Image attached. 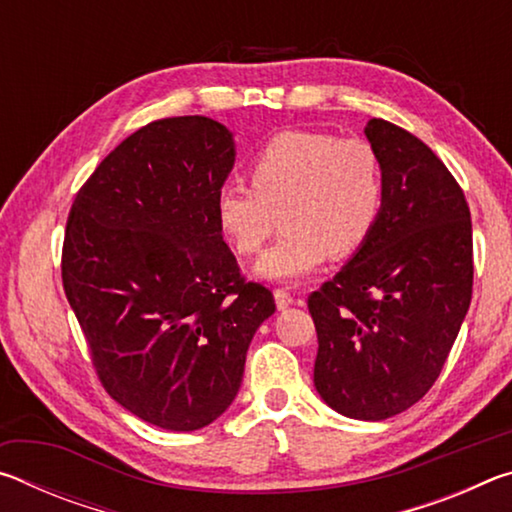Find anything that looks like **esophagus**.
Listing matches in <instances>:
<instances>
[{"label":"esophagus","instance_id":"1","mask_svg":"<svg viewBox=\"0 0 512 512\" xmlns=\"http://www.w3.org/2000/svg\"><path fill=\"white\" fill-rule=\"evenodd\" d=\"M275 305H277V309L284 311L293 305V296L287 289H275Z\"/></svg>","mask_w":512,"mask_h":512}]
</instances>
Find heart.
Listing matches in <instances>:
<instances>
[{"mask_svg":"<svg viewBox=\"0 0 512 512\" xmlns=\"http://www.w3.org/2000/svg\"><path fill=\"white\" fill-rule=\"evenodd\" d=\"M250 187L216 189L214 219L235 253L250 257L277 228L282 237L257 262V275L298 282L332 253L348 257L366 244L384 205V178L372 146L359 137L284 131L248 164Z\"/></svg>","mask_w":512,"mask_h":512,"instance_id":"b5f03b06","label":"heart"}]
</instances>
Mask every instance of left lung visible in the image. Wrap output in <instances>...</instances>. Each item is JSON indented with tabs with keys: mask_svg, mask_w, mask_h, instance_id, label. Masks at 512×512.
Wrapping results in <instances>:
<instances>
[{
	"mask_svg": "<svg viewBox=\"0 0 512 512\" xmlns=\"http://www.w3.org/2000/svg\"><path fill=\"white\" fill-rule=\"evenodd\" d=\"M366 137L384 178L375 230L307 300L318 334L314 386L354 420H386L427 395L472 300V221L456 178L386 119Z\"/></svg>",
	"mask_w": 512,
	"mask_h": 512,
	"instance_id": "obj_1",
	"label": "left lung"
}]
</instances>
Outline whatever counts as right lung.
I'll use <instances>...</instances> for the list:
<instances>
[{"instance_id": "1", "label": "right lung", "mask_w": 512, "mask_h": 512, "mask_svg": "<svg viewBox=\"0 0 512 512\" xmlns=\"http://www.w3.org/2000/svg\"><path fill=\"white\" fill-rule=\"evenodd\" d=\"M232 164L219 121H151L103 158L67 216L60 271L92 366L112 400L160 429H203L228 409L275 311L214 219Z\"/></svg>"}]
</instances>
